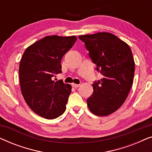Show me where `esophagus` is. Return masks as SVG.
<instances>
[{
	"mask_svg": "<svg viewBox=\"0 0 152 152\" xmlns=\"http://www.w3.org/2000/svg\"><path fill=\"white\" fill-rule=\"evenodd\" d=\"M72 86L74 87V88H77V87L80 86V84H72Z\"/></svg>",
	"mask_w": 152,
	"mask_h": 152,
	"instance_id": "1",
	"label": "esophagus"
}]
</instances>
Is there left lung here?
<instances>
[{
  "label": "left lung",
  "mask_w": 152,
  "mask_h": 152,
  "mask_svg": "<svg viewBox=\"0 0 152 152\" xmlns=\"http://www.w3.org/2000/svg\"><path fill=\"white\" fill-rule=\"evenodd\" d=\"M103 77L95 81L87 105L95 115L106 116L124 102L134 81L135 63L130 47L109 32L79 36Z\"/></svg>",
  "instance_id": "1"
}]
</instances>
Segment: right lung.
I'll list each match as a JSON object with an SVG mask.
<instances>
[{"mask_svg":"<svg viewBox=\"0 0 152 152\" xmlns=\"http://www.w3.org/2000/svg\"><path fill=\"white\" fill-rule=\"evenodd\" d=\"M77 37L48 36L25 50L19 65L20 89L25 101L34 113L48 120L61 115L71 93L70 84L53 77L61 73L63 56Z\"/></svg>","mask_w":152,"mask_h":152,"instance_id":"add662e5","label":"right lung"}]
</instances>
